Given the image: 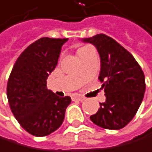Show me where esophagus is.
<instances>
[{"mask_svg": "<svg viewBox=\"0 0 152 152\" xmlns=\"http://www.w3.org/2000/svg\"><path fill=\"white\" fill-rule=\"evenodd\" d=\"M72 98H73V100H79V101H83L86 99L83 96H74Z\"/></svg>", "mask_w": 152, "mask_h": 152, "instance_id": "34e87169", "label": "esophagus"}]
</instances>
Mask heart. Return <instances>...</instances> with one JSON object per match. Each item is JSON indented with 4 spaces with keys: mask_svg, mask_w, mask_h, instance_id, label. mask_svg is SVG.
<instances>
[{
    "mask_svg": "<svg viewBox=\"0 0 152 152\" xmlns=\"http://www.w3.org/2000/svg\"><path fill=\"white\" fill-rule=\"evenodd\" d=\"M90 52H95V49L91 45H85V46H83V47L78 49L77 55L85 54V53H90Z\"/></svg>",
    "mask_w": 152,
    "mask_h": 152,
    "instance_id": "b5f03b06",
    "label": "heart"
}]
</instances>
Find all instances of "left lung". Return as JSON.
I'll use <instances>...</instances> for the list:
<instances>
[{"label": "left lung", "mask_w": 152, "mask_h": 152, "mask_svg": "<svg viewBox=\"0 0 152 152\" xmlns=\"http://www.w3.org/2000/svg\"><path fill=\"white\" fill-rule=\"evenodd\" d=\"M84 42L94 45L100 56L99 80L106 101L90 117L93 123L107 129H120L136 115L146 88L145 75L133 56L117 41L99 34Z\"/></svg>", "instance_id": "obj_1"}]
</instances>
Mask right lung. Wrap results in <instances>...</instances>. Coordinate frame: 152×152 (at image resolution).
Listing matches in <instances>:
<instances>
[{"instance_id":"add662e5","label":"right lung","mask_w":152,"mask_h":152,"mask_svg":"<svg viewBox=\"0 0 152 152\" xmlns=\"http://www.w3.org/2000/svg\"><path fill=\"white\" fill-rule=\"evenodd\" d=\"M67 38L43 37L17 58L7 83L11 110L19 124L36 137L47 136L63 123L71 97H59L46 87Z\"/></svg>"}]
</instances>
